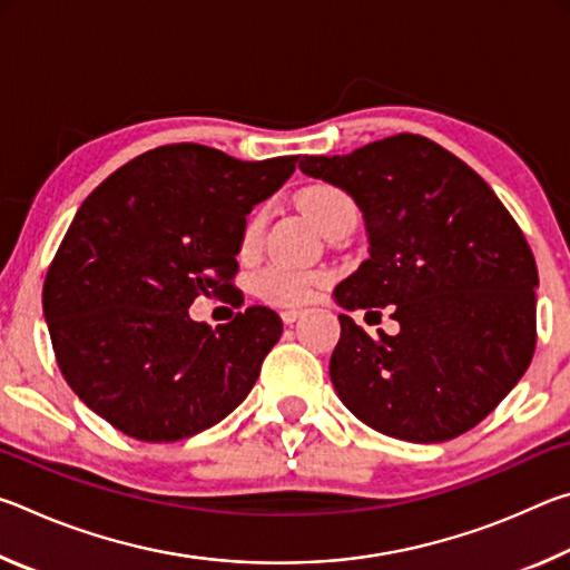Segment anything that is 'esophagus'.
Returning <instances> with one entry per match:
<instances>
[{
  "label": "esophagus",
  "mask_w": 570,
  "mask_h": 570,
  "mask_svg": "<svg viewBox=\"0 0 570 570\" xmlns=\"http://www.w3.org/2000/svg\"><path fill=\"white\" fill-rule=\"evenodd\" d=\"M298 316H302V312H298V308H284L282 312V322L284 324H294Z\"/></svg>",
  "instance_id": "obj_1"
}]
</instances>
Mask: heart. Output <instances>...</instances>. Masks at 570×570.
Listing matches in <instances>:
<instances>
[{
    "mask_svg": "<svg viewBox=\"0 0 570 570\" xmlns=\"http://www.w3.org/2000/svg\"><path fill=\"white\" fill-rule=\"evenodd\" d=\"M302 206L314 224L322 230H330L342 218L356 216V206L350 193L344 188L320 183L302 193ZM266 228V208H258L248 216L244 234H240L238 250L240 256L254 254L264 238ZM326 282L324 272H304V268H292L284 264H268L254 276V292L258 298L274 306H302L316 294V288Z\"/></svg>",
    "mask_w": 570,
    "mask_h": 570,
    "instance_id": "b5f03b06",
    "label": "heart"
}]
</instances>
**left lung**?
<instances>
[{"label":"left lung","instance_id":"left-lung-1","mask_svg":"<svg viewBox=\"0 0 570 570\" xmlns=\"http://www.w3.org/2000/svg\"><path fill=\"white\" fill-rule=\"evenodd\" d=\"M302 170L350 193L370 234V258L334 298L350 312L392 306L400 324L370 336L340 314L330 362L340 400L407 442L472 430L535 352L538 268L515 218L468 163L422 135L306 156Z\"/></svg>","mask_w":570,"mask_h":570}]
</instances>
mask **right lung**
<instances>
[{"label": "right lung", "instance_id": "right-lung-1", "mask_svg": "<svg viewBox=\"0 0 570 570\" xmlns=\"http://www.w3.org/2000/svg\"><path fill=\"white\" fill-rule=\"evenodd\" d=\"M296 160L176 142L125 163L85 198L47 268L42 308L62 377L115 430L186 440L246 400L282 336L278 314L248 306L210 330L188 308L236 292L246 216Z\"/></svg>", "mask_w": 570, "mask_h": 570}]
</instances>
